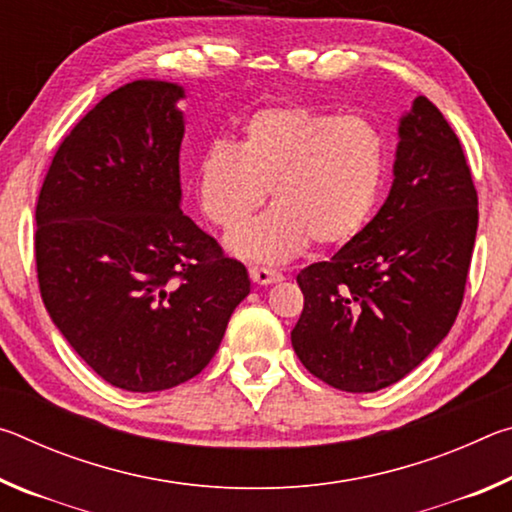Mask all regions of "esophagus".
<instances>
[{"mask_svg": "<svg viewBox=\"0 0 512 512\" xmlns=\"http://www.w3.org/2000/svg\"><path fill=\"white\" fill-rule=\"evenodd\" d=\"M250 273V280H253L255 284H273V282H280L282 275L277 271H271V268H264V266H250L248 268Z\"/></svg>", "mask_w": 512, "mask_h": 512, "instance_id": "obj_1", "label": "esophagus"}]
</instances>
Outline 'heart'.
<instances>
[{"label":"heart","instance_id":"heart-1","mask_svg":"<svg viewBox=\"0 0 512 512\" xmlns=\"http://www.w3.org/2000/svg\"><path fill=\"white\" fill-rule=\"evenodd\" d=\"M384 169V137L368 119L287 103L248 115L235 144L214 142L198 162L196 192L207 219L232 230L271 189L273 210L232 232L228 248L277 264L309 241L350 244L375 210Z\"/></svg>","mask_w":512,"mask_h":512}]
</instances>
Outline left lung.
I'll return each mask as SVG.
<instances>
[{"label":"left lung","instance_id":"8db88e82","mask_svg":"<svg viewBox=\"0 0 512 512\" xmlns=\"http://www.w3.org/2000/svg\"><path fill=\"white\" fill-rule=\"evenodd\" d=\"M397 135L393 187L375 219L298 273L305 307L293 350L348 393L395 384L449 334L479 225L472 173L443 112L418 97Z\"/></svg>","mask_w":512,"mask_h":512}]
</instances>
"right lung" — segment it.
Instances as JSON below:
<instances>
[{
    "label": "right lung",
    "instance_id": "right-lung-1",
    "mask_svg": "<svg viewBox=\"0 0 512 512\" xmlns=\"http://www.w3.org/2000/svg\"><path fill=\"white\" fill-rule=\"evenodd\" d=\"M178 83L110 92L51 160L36 205L40 296L108 384L167 391L196 377L250 293L246 266L180 210Z\"/></svg>",
    "mask_w": 512,
    "mask_h": 512
}]
</instances>
